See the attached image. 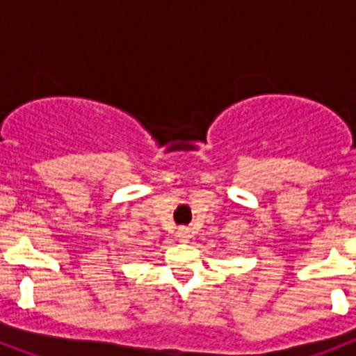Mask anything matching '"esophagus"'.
<instances>
[{"mask_svg": "<svg viewBox=\"0 0 356 356\" xmlns=\"http://www.w3.org/2000/svg\"><path fill=\"white\" fill-rule=\"evenodd\" d=\"M176 237L180 238L181 242H187L188 238H191V232H188V228L181 226V228H178V232H176Z\"/></svg>", "mask_w": 356, "mask_h": 356, "instance_id": "34e87169", "label": "esophagus"}]
</instances>
